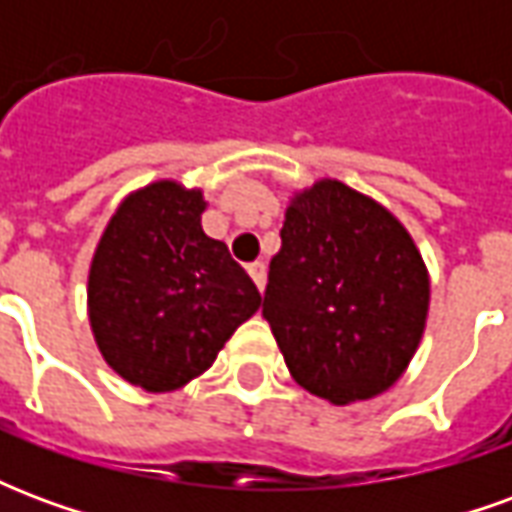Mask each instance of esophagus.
Wrapping results in <instances>:
<instances>
[{
  "label": "esophagus",
  "instance_id": "1",
  "mask_svg": "<svg viewBox=\"0 0 512 512\" xmlns=\"http://www.w3.org/2000/svg\"><path fill=\"white\" fill-rule=\"evenodd\" d=\"M249 277L255 279V285L260 290L266 288V263H260V260H255V263H249Z\"/></svg>",
  "mask_w": 512,
  "mask_h": 512
}]
</instances>
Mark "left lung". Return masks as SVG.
<instances>
[{
	"instance_id": "1",
	"label": "left lung",
	"mask_w": 512,
	"mask_h": 512,
	"mask_svg": "<svg viewBox=\"0 0 512 512\" xmlns=\"http://www.w3.org/2000/svg\"><path fill=\"white\" fill-rule=\"evenodd\" d=\"M428 266L395 213L337 178L293 191L263 299L290 376L332 406L386 392L425 334Z\"/></svg>"
}]
</instances>
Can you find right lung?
I'll use <instances>...</instances> for the list:
<instances>
[{"label": "right lung", "mask_w": 512, "mask_h": 512, "mask_svg": "<svg viewBox=\"0 0 512 512\" xmlns=\"http://www.w3.org/2000/svg\"><path fill=\"white\" fill-rule=\"evenodd\" d=\"M197 186L161 178L123 197L95 246L87 315L104 362L145 392H175L260 310L227 246L202 230Z\"/></svg>", "instance_id": "right-lung-1"}]
</instances>
